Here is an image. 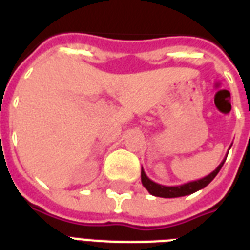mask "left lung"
<instances>
[{
    "instance_id": "obj_1",
    "label": "left lung",
    "mask_w": 250,
    "mask_h": 250,
    "mask_svg": "<svg viewBox=\"0 0 250 250\" xmlns=\"http://www.w3.org/2000/svg\"><path fill=\"white\" fill-rule=\"evenodd\" d=\"M229 148H231V146H229ZM226 158H227V157H226ZM226 158L222 161L221 165H219L213 172H210V174L208 175V176H205V178L198 179V180H194V182L186 183V184H182V186L174 187L161 186L158 183L153 182V180H150V179L146 176L144 168L141 167V183H143V186L146 188V190H148L149 193L153 194V196H156V197L175 198L182 197V196H188V194H192L194 193V192H197V190L202 189V188H205V187L217 176V174L222 168L223 164H225Z\"/></svg>"
}]
</instances>
